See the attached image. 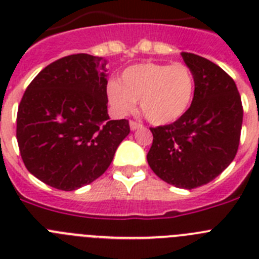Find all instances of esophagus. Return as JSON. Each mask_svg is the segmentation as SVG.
Listing matches in <instances>:
<instances>
[{
    "mask_svg": "<svg viewBox=\"0 0 259 259\" xmlns=\"http://www.w3.org/2000/svg\"><path fill=\"white\" fill-rule=\"evenodd\" d=\"M130 127H131L132 131H135V130H137V128L143 127V124L139 122H136V120H131V122H130Z\"/></svg>",
    "mask_w": 259,
    "mask_h": 259,
    "instance_id": "esophagus-1",
    "label": "esophagus"
}]
</instances>
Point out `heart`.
<instances>
[{
    "label": "heart",
    "mask_w": 259,
    "mask_h": 259,
    "mask_svg": "<svg viewBox=\"0 0 259 259\" xmlns=\"http://www.w3.org/2000/svg\"><path fill=\"white\" fill-rule=\"evenodd\" d=\"M107 98L116 113L125 115L140 100L141 111L153 124H168L188 110L194 93V76L184 63L146 62L125 68L120 83L110 81Z\"/></svg>",
    "instance_id": "b5f03b06"
}]
</instances>
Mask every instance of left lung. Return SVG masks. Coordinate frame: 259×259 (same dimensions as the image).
<instances>
[{"mask_svg":"<svg viewBox=\"0 0 259 259\" xmlns=\"http://www.w3.org/2000/svg\"><path fill=\"white\" fill-rule=\"evenodd\" d=\"M182 57L194 76L193 100L178 120L150 128L153 144L146 158L163 182L192 189L214 180L233 161L244 110L226 71L193 53Z\"/></svg>","mask_w":259,"mask_h":259,"instance_id":"8db88e82","label":"left lung"}]
</instances>
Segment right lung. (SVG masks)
<instances>
[{
  "mask_svg": "<svg viewBox=\"0 0 259 259\" xmlns=\"http://www.w3.org/2000/svg\"><path fill=\"white\" fill-rule=\"evenodd\" d=\"M106 61L85 53L53 62L27 87L17 140L27 170L59 191L91 184L109 168L130 134L107 114Z\"/></svg>",
  "mask_w": 259,
  "mask_h": 259,
  "instance_id": "obj_1",
  "label": "right lung"
}]
</instances>
